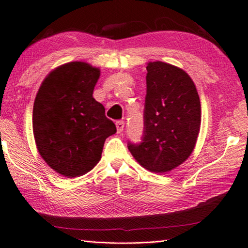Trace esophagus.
Segmentation results:
<instances>
[{"mask_svg":"<svg viewBox=\"0 0 248 248\" xmlns=\"http://www.w3.org/2000/svg\"><path fill=\"white\" fill-rule=\"evenodd\" d=\"M115 126H117V130L118 133H122L123 131V128H124V122L123 121H118L117 123H115Z\"/></svg>","mask_w":248,"mask_h":248,"instance_id":"esophagus-1","label":"esophagus"}]
</instances>
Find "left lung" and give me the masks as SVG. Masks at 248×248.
Instances as JSON below:
<instances>
[{"label":"left lung","mask_w":248,"mask_h":248,"mask_svg":"<svg viewBox=\"0 0 248 248\" xmlns=\"http://www.w3.org/2000/svg\"><path fill=\"white\" fill-rule=\"evenodd\" d=\"M142 142L128 143L134 158L154 173L169 172L193 153L201 124V105L189 75L169 63L146 65Z\"/></svg>","instance_id":"1"}]
</instances>
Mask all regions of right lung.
Wrapping results in <instances>:
<instances>
[{"mask_svg":"<svg viewBox=\"0 0 248 248\" xmlns=\"http://www.w3.org/2000/svg\"><path fill=\"white\" fill-rule=\"evenodd\" d=\"M100 69L69 62L51 70L40 84L33 107V134L38 153L66 178L88 173L102 158L104 143L117 133L93 91Z\"/></svg>","mask_w":248,"mask_h":248,"instance_id":"1","label":"right lung"}]
</instances>
